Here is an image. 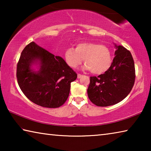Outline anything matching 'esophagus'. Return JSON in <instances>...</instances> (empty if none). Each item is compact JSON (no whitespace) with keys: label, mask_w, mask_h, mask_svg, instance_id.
<instances>
[{"label":"esophagus","mask_w":151,"mask_h":151,"mask_svg":"<svg viewBox=\"0 0 151 151\" xmlns=\"http://www.w3.org/2000/svg\"><path fill=\"white\" fill-rule=\"evenodd\" d=\"M82 76H83V75H81V74H78V75H77V78H81Z\"/></svg>","instance_id":"esophagus-1"}]
</instances>
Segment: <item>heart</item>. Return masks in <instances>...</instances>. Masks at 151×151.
<instances>
[{"mask_svg": "<svg viewBox=\"0 0 151 151\" xmlns=\"http://www.w3.org/2000/svg\"><path fill=\"white\" fill-rule=\"evenodd\" d=\"M64 58L67 65L76 68L84 61L83 68L91 70L96 75H101L108 70L112 61L109 48L104 45L92 42H82L75 45V48H66Z\"/></svg>", "mask_w": 151, "mask_h": 151, "instance_id": "1", "label": "heart"}]
</instances>
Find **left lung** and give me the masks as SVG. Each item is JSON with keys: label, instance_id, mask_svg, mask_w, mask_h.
I'll return each instance as SVG.
<instances>
[{"label": "left lung", "instance_id": "left-lung-1", "mask_svg": "<svg viewBox=\"0 0 151 151\" xmlns=\"http://www.w3.org/2000/svg\"><path fill=\"white\" fill-rule=\"evenodd\" d=\"M114 47L115 57L108 70L98 76H91L88 96L96 106L117 104L126 98L133 87L135 68L131 53L121 45L114 44Z\"/></svg>", "mask_w": 151, "mask_h": 151}]
</instances>
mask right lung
<instances>
[{"label":"right lung","mask_w":151,"mask_h":151,"mask_svg":"<svg viewBox=\"0 0 151 151\" xmlns=\"http://www.w3.org/2000/svg\"><path fill=\"white\" fill-rule=\"evenodd\" d=\"M33 65L37 66V70ZM17 78L22 93L30 101L47 108H58L67 100L70 83L77 75L62 57L32 42L20 55Z\"/></svg>","instance_id":"1"}]
</instances>
